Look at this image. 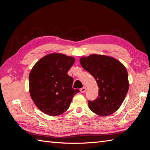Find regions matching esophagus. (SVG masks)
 I'll use <instances>...</instances> for the list:
<instances>
[{
	"label": "esophagus",
	"mask_w": 150,
	"mask_h": 150,
	"mask_svg": "<svg viewBox=\"0 0 150 150\" xmlns=\"http://www.w3.org/2000/svg\"><path fill=\"white\" fill-rule=\"evenodd\" d=\"M86 91V87H83V88L80 89V91H81V93H85Z\"/></svg>",
	"instance_id": "1"
}]
</instances>
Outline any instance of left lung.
<instances>
[{"label": "left lung", "mask_w": 150, "mask_h": 150, "mask_svg": "<svg viewBox=\"0 0 150 150\" xmlns=\"http://www.w3.org/2000/svg\"><path fill=\"white\" fill-rule=\"evenodd\" d=\"M81 65L96 81L98 97L88 101V105L96 115L107 116L118 110L129 89L128 72L116 59L91 54L80 59Z\"/></svg>", "instance_id": "obj_1"}]
</instances>
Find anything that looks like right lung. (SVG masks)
Returning <instances> with one entry per match:
<instances>
[{
  "label": "right lung",
  "instance_id": "obj_1",
  "mask_svg": "<svg viewBox=\"0 0 150 150\" xmlns=\"http://www.w3.org/2000/svg\"><path fill=\"white\" fill-rule=\"evenodd\" d=\"M74 61L72 57L53 53L40 59L32 69L29 76L30 96L45 114L56 116L64 113L79 92L72 88L73 79L67 74Z\"/></svg>",
  "mask_w": 150,
  "mask_h": 150
}]
</instances>
